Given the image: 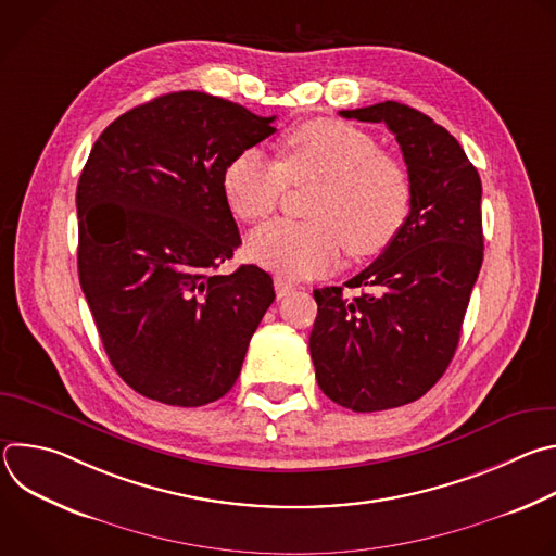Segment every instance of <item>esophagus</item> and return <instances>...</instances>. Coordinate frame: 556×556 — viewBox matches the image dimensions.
Returning <instances> with one entry per match:
<instances>
[{"label":"esophagus","instance_id":"1","mask_svg":"<svg viewBox=\"0 0 556 556\" xmlns=\"http://www.w3.org/2000/svg\"><path fill=\"white\" fill-rule=\"evenodd\" d=\"M292 290H294V286H292L288 279H283V277H275V292H277V296H279V299L288 296Z\"/></svg>","mask_w":556,"mask_h":556}]
</instances>
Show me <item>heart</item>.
<instances>
[{
  "mask_svg": "<svg viewBox=\"0 0 556 556\" xmlns=\"http://www.w3.org/2000/svg\"><path fill=\"white\" fill-rule=\"evenodd\" d=\"M290 185H316L307 198V222H270L249 240V255L264 268L305 279L341 262L343 249L356 260L384 251L403 228L412 182L395 157L365 129L316 118L283 138L275 161L257 147L232 155L222 172V193L242 222L270 217Z\"/></svg>",
  "mask_w": 556,
  "mask_h": 556,
  "instance_id": "obj_1",
  "label": "heart"
}]
</instances>
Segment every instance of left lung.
Returning <instances> with one entry per match:
<instances>
[{
    "instance_id": "8db88e82",
    "label": "left lung",
    "mask_w": 556,
    "mask_h": 556,
    "mask_svg": "<svg viewBox=\"0 0 556 556\" xmlns=\"http://www.w3.org/2000/svg\"><path fill=\"white\" fill-rule=\"evenodd\" d=\"M341 116L384 123L412 182L399 235L345 281L361 292L314 290L316 380L330 401L365 414L418 401L446 371L484 260L482 180L459 142L409 105L384 101Z\"/></svg>"
}]
</instances>
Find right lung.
Returning a JSON list of instances; mask_svg holds the SVG:
<instances>
[{
  "label": "right lung",
  "instance_id": "right-lung-1",
  "mask_svg": "<svg viewBox=\"0 0 556 556\" xmlns=\"http://www.w3.org/2000/svg\"><path fill=\"white\" fill-rule=\"evenodd\" d=\"M273 121L172 92L118 116L90 151L76 187L78 281L110 363L144 399H222L275 301L253 264L217 273L242 244L222 172Z\"/></svg>",
  "mask_w": 556,
  "mask_h": 556
}]
</instances>
